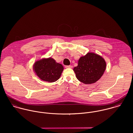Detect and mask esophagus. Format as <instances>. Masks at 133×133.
Masks as SVG:
<instances>
[{"mask_svg":"<svg viewBox=\"0 0 133 133\" xmlns=\"http://www.w3.org/2000/svg\"><path fill=\"white\" fill-rule=\"evenodd\" d=\"M65 67L66 68H72V66L71 65H69V66H65Z\"/></svg>","mask_w":133,"mask_h":133,"instance_id":"obj_1","label":"esophagus"}]
</instances>
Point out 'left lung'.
<instances>
[{
    "mask_svg": "<svg viewBox=\"0 0 133 133\" xmlns=\"http://www.w3.org/2000/svg\"><path fill=\"white\" fill-rule=\"evenodd\" d=\"M106 68V62L101 55L88 52L81 56L74 71L77 79L85 84L95 83L102 77Z\"/></svg>",
    "mask_w": 133,
    "mask_h": 133,
    "instance_id": "obj_1",
    "label": "left lung"
}]
</instances>
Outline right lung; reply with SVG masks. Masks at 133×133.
<instances>
[{
  "instance_id": "add662e5",
  "label": "right lung",
  "mask_w": 133,
  "mask_h": 133,
  "mask_svg": "<svg viewBox=\"0 0 133 133\" xmlns=\"http://www.w3.org/2000/svg\"><path fill=\"white\" fill-rule=\"evenodd\" d=\"M32 69L41 80L51 83L59 79L64 67L62 64L50 57L36 61L33 64Z\"/></svg>"
}]
</instances>
